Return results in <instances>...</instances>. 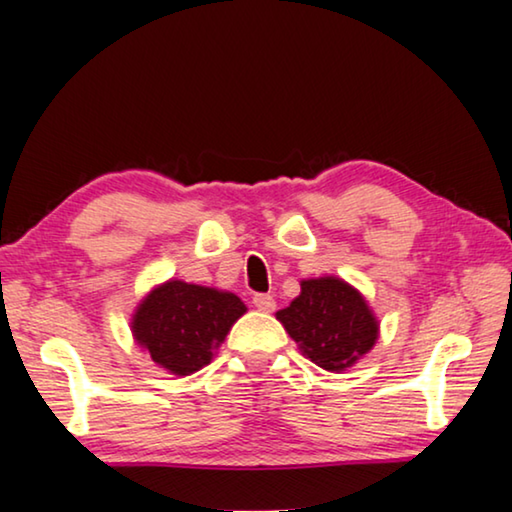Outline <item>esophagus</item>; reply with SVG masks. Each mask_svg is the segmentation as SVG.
<instances>
[{
  "instance_id": "obj_1",
  "label": "esophagus",
  "mask_w": 512,
  "mask_h": 512,
  "mask_svg": "<svg viewBox=\"0 0 512 512\" xmlns=\"http://www.w3.org/2000/svg\"><path fill=\"white\" fill-rule=\"evenodd\" d=\"M251 303H254L256 310H261V312H272V310H275V298H272L270 293H256Z\"/></svg>"
}]
</instances>
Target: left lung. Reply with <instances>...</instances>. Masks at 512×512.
Masks as SVG:
<instances>
[{"label":"left lung","mask_w":512,"mask_h":512,"mask_svg":"<svg viewBox=\"0 0 512 512\" xmlns=\"http://www.w3.org/2000/svg\"><path fill=\"white\" fill-rule=\"evenodd\" d=\"M307 359L340 373L368 354L377 340V321L356 289L335 277L305 279L300 296L277 312Z\"/></svg>","instance_id":"8db88e82"}]
</instances>
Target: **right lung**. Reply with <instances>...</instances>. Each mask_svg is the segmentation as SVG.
Wrapping results in <instances>:
<instances>
[{
	"instance_id": "add662e5",
	"label": "right lung",
	"mask_w": 512,
	"mask_h": 512,
	"mask_svg": "<svg viewBox=\"0 0 512 512\" xmlns=\"http://www.w3.org/2000/svg\"><path fill=\"white\" fill-rule=\"evenodd\" d=\"M247 307L235 293L170 279L137 307L132 335L151 359L174 375H191L212 361Z\"/></svg>"
}]
</instances>
